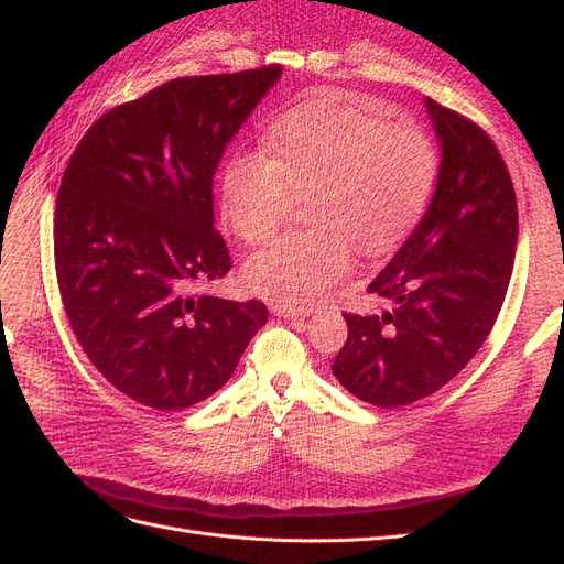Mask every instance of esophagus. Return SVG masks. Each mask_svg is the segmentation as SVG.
<instances>
[{
  "label": "esophagus",
  "mask_w": 564,
  "mask_h": 564,
  "mask_svg": "<svg viewBox=\"0 0 564 564\" xmlns=\"http://www.w3.org/2000/svg\"><path fill=\"white\" fill-rule=\"evenodd\" d=\"M272 313H275L278 317H311L315 311L313 308H303V305H286V303H280L272 308Z\"/></svg>",
  "instance_id": "34e87169"
}]
</instances>
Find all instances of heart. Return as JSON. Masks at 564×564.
Returning a JSON list of instances; mask_svg holds the SVG:
<instances>
[{
    "instance_id": "1",
    "label": "heart",
    "mask_w": 564,
    "mask_h": 564,
    "mask_svg": "<svg viewBox=\"0 0 564 564\" xmlns=\"http://www.w3.org/2000/svg\"><path fill=\"white\" fill-rule=\"evenodd\" d=\"M437 152L416 124H386L350 100L319 94L289 110L268 133V158L242 150L220 178V209L249 245L275 235L308 197L315 230L289 232L253 253L245 278L256 294L311 303L352 268V242L367 253L395 247L429 207Z\"/></svg>"
}]
</instances>
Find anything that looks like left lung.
<instances>
[{
    "mask_svg": "<svg viewBox=\"0 0 564 564\" xmlns=\"http://www.w3.org/2000/svg\"><path fill=\"white\" fill-rule=\"evenodd\" d=\"M440 172L421 224L369 284L383 315H344L348 340L332 365L355 398L381 409L433 395L487 340L513 275L518 202L489 135L425 98Z\"/></svg>",
    "mask_w": 564,
    "mask_h": 564,
    "instance_id": "left-lung-1",
    "label": "left lung"
}]
</instances>
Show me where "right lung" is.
Instances as JSON below:
<instances>
[{"instance_id":"obj_1","label":"right lung","mask_w":564,"mask_h":564,"mask_svg":"<svg viewBox=\"0 0 564 564\" xmlns=\"http://www.w3.org/2000/svg\"><path fill=\"white\" fill-rule=\"evenodd\" d=\"M280 75L272 65L166 82L100 117L63 174L54 253L65 315L91 365L160 412L214 395L268 322L261 301L195 286L230 270L214 174Z\"/></svg>"}]
</instances>
